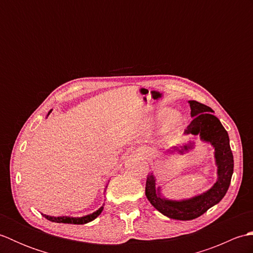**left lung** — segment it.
<instances>
[{"mask_svg": "<svg viewBox=\"0 0 253 253\" xmlns=\"http://www.w3.org/2000/svg\"><path fill=\"white\" fill-rule=\"evenodd\" d=\"M193 120L185 129L186 135H200L202 140L210 142L215 149L218 179L209 191L185 201H169L162 199L155 189L153 175H148L146 182V196L152 206L165 216L180 221H190L206 213L210 208L222 200L230 185L234 171V158L229 146V137L226 129L213 110L198 101H189ZM185 149H188L185 146Z\"/></svg>", "mask_w": 253, "mask_h": 253, "instance_id": "obj_1", "label": "left lung"}]
</instances>
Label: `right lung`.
Instances as JSON below:
<instances>
[{"label": "right lung", "mask_w": 253, "mask_h": 253, "mask_svg": "<svg viewBox=\"0 0 253 253\" xmlns=\"http://www.w3.org/2000/svg\"><path fill=\"white\" fill-rule=\"evenodd\" d=\"M103 211V207H101L98 211L92 213V214H89L87 216H83V217H67V216H60V217H54V216H49V215H44L43 216L49 219L51 222H54V223H64V224H77V225H83V224H87L91 221H93L94 218L98 217L101 212Z\"/></svg>", "instance_id": "add662e5"}]
</instances>
